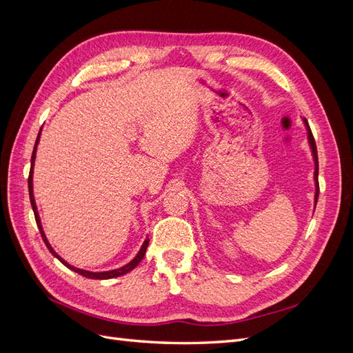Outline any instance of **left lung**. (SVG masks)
I'll return each instance as SVG.
<instances>
[{"mask_svg": "<svg viewBox=\"0 0 353 353\" xmlns=\"http://www.w3.org/2000/svg\"><path fill=\"white\" fill-rule=\"evenodd\" d=\"M303 123H305V128L307 131V143H309V147H311V152H312V157H314V163H315V170H314V181H315V206H316V201H318V194H319V185H318V154H316V144H315V140H314V135L311 132V128H309V123L303 117Z\"/></svg>", "mask_w": 353, "mask_h": 353, "instance_id": "left-lung-1", "label": "left lung"}]
</instances>
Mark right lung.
Instances as JSON below:
<instances>
[{
	"mask_svg": "<svg viewBox=\"0 0 353 353\" xmlns=\"http://www.w3.org/2000/svg\"><path fill=\"white\" fill-rule=\"evenodd\" d=\"M41 130H42V128H41ZM39 137H41V131H39V134H38V137H37L35 147H34V153H32V159H30V172H29V178H28V187H29V199H30V205H32V209H34V215H35L37 225H38V230H39V232H41V237H42V240H44V243H46V245H47V249H48V250L51 252V254L54 256V258H57L63 265L68 266L69 270H72V271H74V272H78L79 275L85 276V279H92V280H109V279H116V276H121V275H125V274H128L130 271H132V270L135 268V266H137L138 263H140V262L143 261V258H144L145 250H147V245H148V239H145V240H144V243H143V245H141L140 252H138V253L135 254V258H134L130 263L123 265L122 268L112 270V271H103V272H91V271L81 270V268H74V266H72L70 263H68L65 259L61 258V256H59V254L54 252V249L51 248V244L48 243L47 236H46V232H44V228H42L41 218H39L38 208H37L35 197H34V181H32V176H34V165H35L37 147H38V143H39Z\"/></svg>",
	"mask_w": 353,
	"mask_h": 353,
	"instance_id": "obj_1",
	"label": "right lung"
}]
</instances>
